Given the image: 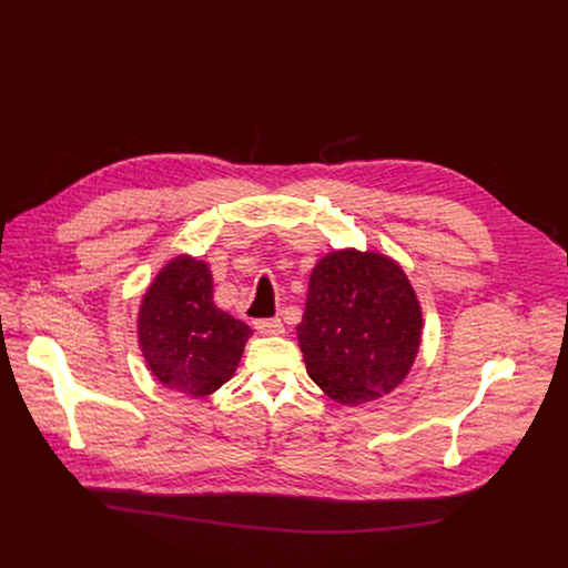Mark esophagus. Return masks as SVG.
<instances>
[{
  "instance_id": "34e87169",
  "label": "esophagus",
  "mask_w": 568,
  "mask_h": 568,
  "mask_svg": "<svg viewBox=\"0 0 568 568\" xmlns=\"http://www.w3.org/2000/svg\"><path fill=\"white\" fill-rule=\"evenodd\" d=\"M256 331L267 337H278L285 333L281 318H261V321H256Z\"/></svg>"
}]
</instances>
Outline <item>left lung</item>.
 <instances>
[{
    "mask_svg": "<svg viewBox=\"0 0 568 568\" xmlns=\"http://www.w3.org/2000/svg\"><path fill=\"white\" fill-rule=\"evenodd\" d=\"M423 326L420 301L402 265L351 247L328 252L312 267L296 335L316 386L357 407L407 379Z\"/></svg>",
    "mask_w": 568,
    "mask_h": 568,
    "instance_id": "obj_1",
    "label": "left lung"
}]
</instances>
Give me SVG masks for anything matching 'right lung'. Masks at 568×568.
<instances>
[{"label":"right lung","instance_id":"obj_1","mask_svg":"<svg viewBox=\"0 0 568 568\" xmlns=\"http://www.w3.org/2000/svg\"><path fill=\"white\" fill-rule=\"evenodd\" d=\"M252 335L247 323L215 305L209 263L189 254L156 272L136 314V339L150 373L189 397H206L229 382Z\"/></svg>","mask_w":568,"mask_h":568}]
</instances>
